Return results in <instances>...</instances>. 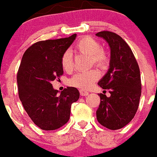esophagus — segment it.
Wrapping results in <instances>:
<instances>
[{
  "mask_svg": "<svg viewBox=\"0 0 157 157\" xmlns=\"http://www.w3.org/2000/svg\"><path fill=\"white\" fill-rule=\"evenodd\" d=\"M79 93H80V95H81V96H88V94H89L88 92L84 91V90H83V89L79 90Z\"/></svg>",
  "mask_w": 157,
  "mask_h": 157,
  "instance_id": "34e87169",
  "label": "esophagus"
}]
</instances>
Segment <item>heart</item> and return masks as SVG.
Wrapping results in <instances>:
<instances>
[{
    "instance_id": "b5f03b06",
    "label": "heart",
    "mask_w": 157,
    "mask_h": 157,
    "mask_svg": "<svg viewBox=\"0 0 157 157\" xmlns=\"http://www.w3.org/2000/svg\"><path fill=\"white\" fill-rule=\"evenodd\" d=\"M76 49L80 53L89 55L91 63L99 68H104L108 65V56L104 50L101 49L100 44L92 37H83L76 44ZM61 65L64 71L71 72L73 69V55L69 50H67L61 57ZM99 78V73L96 69H92L87 72H79L75 74L69 80V85L81 89H88L93 86L94 82Z\"/></svg>"
}]
</instances>
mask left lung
I'll return each instance as SVG.
<instances>
[{"instance_id": "obj_1", "label": "left lung", "mask_w": 157, "mask_h": 157, "mask_svg": "<svg viewBox=\"0 0 157 157\" xmlns=\"http://www.w3.org/2000/svg\"><path fill=\"white\" fill-rule=\"evenodd\" d=\"M97 36L104 39L110 47L109 69L98 85L108 89L110 97L100 94L97 119L103 127L117 130L132 121L138 108L141 94L140 69L132 49L115 33L101 31Z\"/></svg>"}]
</instances>
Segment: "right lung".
<instances>
[{
  "label": "right lung",
  "mask_w": 157,
  "mask_h": 157,
  "mask_svg": "<svg viewBox=\"0 0 157 157\" xmlns=\"http://www.w3.org/2000/svg\"><path fill=\"white\" fill-rule=\"evenodd\" d=\"M77 35L68 38L39 41L29 47L17 74L19 98L34 123L42 130H56L69 121L73 102L79 98L76 88L60 94L51 84L63 73L61 57Z\"/></svg>",
  "instance_id": "obj_1"
}]
</instances>
